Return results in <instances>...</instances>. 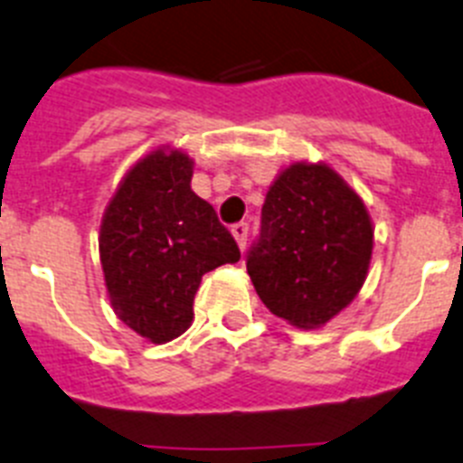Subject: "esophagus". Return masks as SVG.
Listing matches in <instances>:
<instances>
[{
	"label": "esophagus",
	"instance_id": "obj_1",
	"mask_svg": "<svg viewBox=\"0 0 463 463\" xmlns=\"http://www.w3.org/2000/svg\"><path fill=\"white\" fill-rule=\"evenodd\" d=\"M232 237L237 240V244H240V249H247V240H249V223L247 221H240V223H235L232 226Z\"/></svg>",
	"mask_w": 463,
	"mask_h": 463
}]
</instances>
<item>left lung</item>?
<instances>
[{"instance_id":"1","label":"left lung","mask_w":463,"mask_h":463,"mask_svg":"<svg viewBox=\"0 0 463 463\" xmlns=\"http://www.w3.org/2000/svg\"><path fill=\"white\" fill-rule=\"evenodd\" d=\"M373 254L364 203L326 165L296 163L260 209L247 272L272 315L319 328L359 293Z\"/></svg>"}]
</instances>
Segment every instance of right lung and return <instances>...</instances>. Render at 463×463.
Wrapping results in <instances>:
<instances>
[{"mask_svg": "<svg viewBox=\"0 0 463 463\" xmlns=\"http://www.w3.org/2000/svg\"><path fill=\"white\" fill-rule=\"evenodd\" d=\"M191 176L186 154L154 151L128 172L99 228L111 307L156 345L191 326L204 272L240 260L235 237L191 191Z\"/></svg>", "mask_w": 463, "mask_h": 463, "instance_id": "obj_1", "label": "right lung"}]
</instances>
